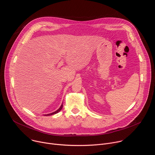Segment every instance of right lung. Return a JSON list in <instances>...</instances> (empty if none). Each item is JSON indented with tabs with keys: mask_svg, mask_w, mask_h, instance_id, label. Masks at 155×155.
I'll list each match as a JSON object with an SVG mask.
<instances>
[{
	"mask_svg": "<svg viewBox=\"0 0 155 155\" xmlns=\"http://www.w3.org/2000/svg\"><path fill=\"white\" fill-rule=\"evenodd\" d=\"M62 106H63V105L62 104L61 105V107H60V108L58 110H56V111H55L54 112H53V113H51V114H47V115H46V116H48V115H53V114H57V113H58L59 112H60L61 110V109L62 108Z\"/></svg>",
	"mask_w": 155,
	"mask_h": 155,
	"instance_id": "add662e5",
	"label": "right lung"
}]
</instances>
